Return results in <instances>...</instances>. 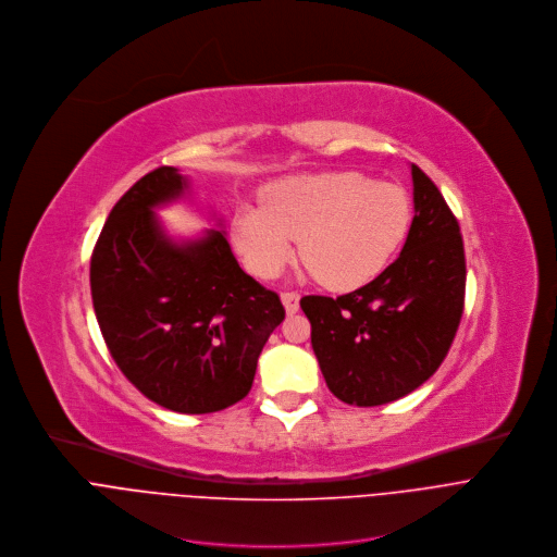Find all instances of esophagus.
<instances>
[{"mask_svg":"<svg viewBox=\"0 0 557 557\" xmlns=\"http://www.w3.org/2000/svg\"><path fill=\"white\" fill-rule=\"evenodd\" d=\"M281 300H283V305H285V311L287 313H296L298 311V300H300V296L296 294V292H283L281 294Z\"/></svg>","mask_w":557,"mask_h":557,"instance_id":"34e87169","label":"esophagus"}]
</instances>
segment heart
<instances>
[{"instance_id": "heart-1", "label": "heart", "mask_w": 557, "mask_h": 557, "mask_svg": "<svg viewBox=\"0 0 557 557\" xmlns=\"http://www.w3.org/2000/svg\"><path fill=\"white\" fill-rule=\"evenodd\" d=\"M261 203L244 206L233 226L248 268L274 278L300 239L302 261L333 292L373 281L406 239L412 216L404 188L358 171L283 177L263 190Z\"/></svg>"}]
</instances>
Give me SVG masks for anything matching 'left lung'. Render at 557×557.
Instances as JSON below:
<instances>
[{
	"mask_svg": "<svg viewBox=\"0 0 557 557\" xmlns=\"http://www.w3.org/2000/svg\"><path fill=\"white\" fill-rule=\"evenodd\" d=\"M410 173L414 216L401 255L356 292L300 298L324 382L351 406H382L419 388L446 360L463 315L459 221L417 164Z\"/></svg>",
	"mask_w": 557,
	"mask_h": 557,
	"instance_id": "obj_1",
	"label": "left lung"
}]
</instances>
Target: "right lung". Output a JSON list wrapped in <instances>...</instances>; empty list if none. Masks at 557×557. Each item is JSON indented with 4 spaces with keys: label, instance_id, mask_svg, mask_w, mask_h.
<instances>
[{
    "label": "right lung",
    "instance_id": "right-lung-1",
    "mask_svg": "<svg viewBox=\"0 0 557 557\" xmlns=\"http://www.w3.org/2000/svg\"><path fill=\"white\" fill-rule=\"evenodd\" d=\"M184 188L177 169L160 166L119 199L94 246L89 285L123 375L162 408L206 414L250 393L285 307L239 268L221 231L188 246L162 235L151 208Z\"/></svg>",
    "mask_w": 557,
    "mask_h": 557
}]
</instances>
